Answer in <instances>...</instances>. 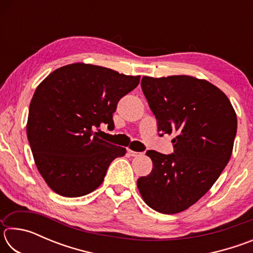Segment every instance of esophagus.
<instances>
[{"mask_svg":"<svg viewBox=\"0 0 253 253\" xmlns=\"http://www.w3.org/2000/svg\"><path fill=\"white\" fill-rule=\"evenodd\" d=\"M127 154H128V155H129V156H131V157H136V156L140 155V153L135 152V151H131V149H129V148L127 149Z\"/></svg>","mask_w":253,"mask_h":253,"instance_id":"1","label":"esophagus"}]
</instances>
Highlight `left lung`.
<instances>
[{
	"label": "left lung",
	"instance_id": "left-lung-1",
	"mask_svg": "<svg viewBox=\"0 0 253 253\" xmlns=\"http://www.w3.org/2000/svg\"><path fill=\"white\" fill-rule=\"evenodd\" d=\"M140 84L160 135L175 137L173 154L146 152L153 169L137 179V187L155 211L182 212L207 193L229 163L237 114L225 93L204 79L145 76Z\"/></svg>",
	"mask_w": 253,
	"mask_h": 253
}]
</instances>
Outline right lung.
Segmentation results:
<instances>
[{"mask_svg": "<svg viewBox=\"0 0 253 253\" xmlns=\"http://www.w3.org/2000/svg\"><path fill=\"white\" fill-rule=\"evenodd\" d=\"M108 68L72 63L38 85L30 102L27 135L37 169L48 186L66 198L91 193L110 163L126 148L99 138L96 128L114 129L118 101L139 84Z\"/></svg>", "mask_w": 253, "mask_h": 253, "instance_id": "1", "label": "right lung"}]
</instances>
